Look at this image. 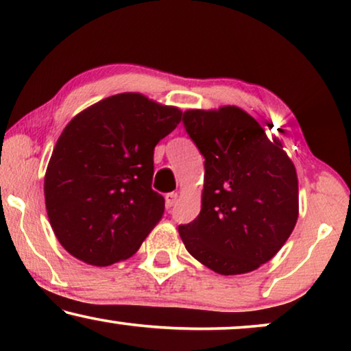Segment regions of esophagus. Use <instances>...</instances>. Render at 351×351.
<instances>
[{"instance_id": "1", "label": "esophagus", "mask_w": 351, "mask_h": 351, "mask_svg": "<svg viewBox=\"0 0 351 351\" xmlns=\"http://www.w3.org/2000/svg\"><path fill=\"white\" fill-rule=\"evenodd\" d=\"M165 199H166V208H172V206L176 204V201H177V193H167L166 196H165Z\"/></svg>"}]
</instances>
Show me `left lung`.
Segmentation results:
<instances>
[{
    "mask_svg": "<svg viewBox=\"0 0 351 351\" xmlns=\"http://www.w3.org/2000/svg\"><path fill=\"white\" fill-rule=\"evenodd\" d=\"M184 128L204 156L201 213L179 225L186 251L220 275L270 261L299 215L295 167L280 141L238 107L189 110Z\"/></svg>",
    "mask_w": 351,
    "mask_h": 351,
    "instance_id": "8db88e82",
    "label": "left lung"
}]
</instances>
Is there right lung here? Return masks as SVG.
<instances>
[{
    "label": "right lung",
    "mask_w": 351,
    "mask_h": 351,
    "mask_svg": "<svg viewBox=\"0 0 351 351\" xmlns=\"http://www.w3.org/2000/svg\"><path fill=\"white\" fill-rule=\"evenodd\" d=\"M182 112L124 93L71 119L45 177L47 217L71 256L107 267L131 257L165 214L152 189L156 143Z\"/></svg>",
    "instance_id": "right-lung-1"
}]
</instances>
